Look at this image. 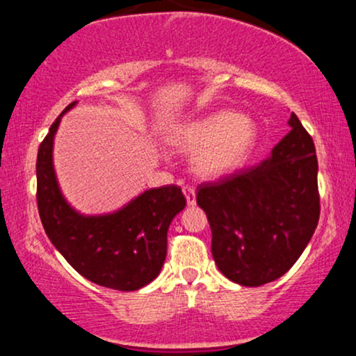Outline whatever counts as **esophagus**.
Instances as JSON below:
<instances>
[{
    "instance_id": "obj_1",
    "label": "esophagus",
    "mask_w": 356,
    "mask_h": 356,
    "mask_svg": "<svg viewBox=\"0 0 356 356\" xmlns=\"http://www.w3.org/2000/svg\"><path fill=\"white\" fill-rule=\"evenodd\" d=\"M182 192H184V195H186L187 206H194V204H195V191H194V187L184 186L182 187Z\"/></svg>"
}]
</instances>
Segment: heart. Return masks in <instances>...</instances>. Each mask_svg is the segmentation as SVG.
<instances>
[{
  "instance_id": "obj_1",
  "label": "heart",
  "mask_w": 356,
  "mask_h": 356,
  "mask_svg": "<svg viewBox=\"0 0 356 356\" xmlns=\"http://www.w3.org/2000/svg\"><path fill=\"white\" fill-rule=\"evenodd\" d=\"M256 137L251 118L222 110L184 125L172 137V145L179 152L194 155V169L202 177H222L246 162Z\"/></svg>"
}]
</instances>
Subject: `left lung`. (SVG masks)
Instances as JSON below:
<instances>
[{
	"mask_svg": "<svg viewBox=\"0 0 356 356\" xmlns=\"http://www.w3.org/2000/svg\"><path fill=\"white\" fill-rule=\"evenodd\" d=\"M289 134L266 161L197 187L212 231V256L243 286L271 283L308 246L320 219L313 138L291 113Z\"/></svg>",
	"mask_w": 356,
	"mask_h": 356,
	"instance_id": "8db88e82",
	"label": "left lung"
}]
</instances>
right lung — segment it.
Returning a JSON list of instances; mask_svg holds the SVG:
<instances>
[{
	"label": "right lung",
	"instance_id": "add662e5",
	"mask_svg": "<svg viewBox=\"0 0 356 356\" xmlns=\"http://www.w3.org/2000/svg\"><path fill=\"white\" fill-rule=\"evenodd\" d=\"M53 122L36 159V202L51 244L68 264L92 283L118 291H136L161 273L167 254V231L186 207L181 187L162 186L142 192L112 214L83 216L61 195L53 169Z\"/></svg>",
	"mask_w": 356,
	"mask_h": 356
}]
</instances>
